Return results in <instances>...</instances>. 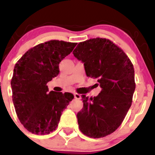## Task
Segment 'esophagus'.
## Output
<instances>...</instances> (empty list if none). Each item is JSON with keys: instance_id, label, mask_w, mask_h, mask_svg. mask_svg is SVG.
I'll list each match as a JSON object with an SVG mask.
<instances>
[{"instance_id": "1", "label": "esophagus", "mask_w": 155, "mask_h": 155, "mask_svg": "<svg viewBox=\"0 0 155 155\" xmlns=\"http://www.w3.org/2000/svg\"><path fill=\"white\" fill-rule=\"evenodd\" d=\"M74 97H75L76 99H81V95H79V94L78 93H74Z\"/></svg>"}]
</instances>
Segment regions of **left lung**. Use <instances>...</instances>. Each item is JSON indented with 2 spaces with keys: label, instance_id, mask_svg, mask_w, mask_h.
Returning <instances> with one entry per match:
<instances>
[{
  "label": "left lung",
  "instance_id": "8db88e82",
  "mask_svg": "<svg viewBox=\"0 0 155 155\" xmlns=\"http://www.w3.org/2000/svg\"><path fill=\"white\" fill-rule=\"evenodd\" d=\"M73 54L84 63L87 76L97 79L102 89L93 98L81 95L79 127L87 136L103 138L120 127L130 108L136 88L133 65L123 50L106 38L80 42Z\"/></svg>",
  "mask_w": 155,
  "mask_h": 155
}]
</instances>
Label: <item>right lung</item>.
Listing matches in <instances>:
<instances>
[{
	"instance_id": "add662e5",
	"label": "right lung",
	"mask_w": 155,
	"mask_h": 155,
	"mask_svg": "<svg viewBox=\"0 0 155 155\" xmlns=\"http://www.w3.org/2000/svg\"><path fill=\"white\" fill-rule=\"evenodd\" d=\"M77 43L51 40L38 44L16 63L11 85L12 101L20 122L29 132L49 134L58 127L62 112L74 96L51 91L48 81L59 74V63Z\"/></svg>"
}]
</instances>
